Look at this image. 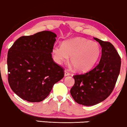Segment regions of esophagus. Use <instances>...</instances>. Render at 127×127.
<instances>
[{
	"instance_id": "esophagus-1",
	"label": "esophagus",
	"mask_w": 127,
	"mask_h": 127,
	"mask_svg": "<svg viewBox=\"0 0 127 127\" xmlns=\"http://www.w3.org/2000/svg\"><path fill=\"white\" fill-rule=\"evenodd\" d=\"M70 73L68 72H67L66 70H65L64 71V76H69L70 75Z\"/></svg>"
}]
</instances>
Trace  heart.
Instances as JSON below:
<instances>
[{
    "label": "heart",
    "instance_id": "heart-1",
    "mask_svg": "<svg viewBox=\"0 0 127 127\" xmlns=\"http://www.w3.org/2000/svg\"><path fill=\"white\" fill-rule=\"evenodd\" d=\"M52 53L55 61L59 64L68 60L77 71L84 72L95 65L101 54V48L96 41L83 37H76L55 45Z\"/></svg>",
    "mask_w": 127,
    "mask_h": 127
}]
</instances>
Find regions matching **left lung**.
<instances>
[{
    "label": "left lung",
    "mask_w": 127,
    "mask_h": 127,
    "mask_svg": "<svg viewBox=\"0 0 127 127\" xmlns=\"http://www.w3.org/2000/svg\"><path fill=\"white\" fill-rule=\"evenodd\" d=\"M94 39L102 47L99 62L89 72L74 76L75 83L70 91L74 100L84 106H93L105 100L113 90L120 71L121 58L113 45Z\"/></svg>",
    "instance_id": "1"
}]
</instances>
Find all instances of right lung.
Wrapping results in <instances>:
<instances>
[{
    "label": "right lung",
    "instance_id": "1",
    "mask_svg": "<svg viewBox=\"0 0 127 127\" xmlns=\"http://www.w3.org/2000/svg\"><path fill=\"white\" fill-rule=\"evenodd\" d=\"M57 34L42 31L18 38L7 54L8 81L11 90L30 102L44 100L64 70L54 62L52 50Z\"/></svg>",
    "mask_w": 127,
    "mask_h": 127
}]
</instances>
